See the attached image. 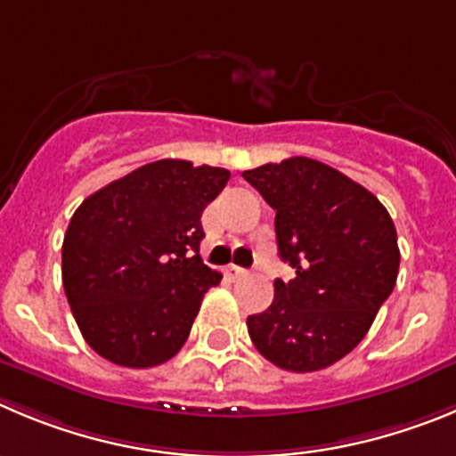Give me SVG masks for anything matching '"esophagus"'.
Instances as JSON below:
<instances>
[{"label": "esophagus", "instance_id": "esophagus-1", "mask_svg": "<svg viewBox=\"0 0 456 456\" xmlns=\"http://www.w3.org/2000/svg\"><path fill=\"white\" fill-rule=\"evenodd\" d=\"M224 273L228 275L231 280H240V278H244V275H246V269H241V266H235V265H228L224 269Z\"/></svg>", "mask_w": 456, "mask_h": 456}]
</instances>
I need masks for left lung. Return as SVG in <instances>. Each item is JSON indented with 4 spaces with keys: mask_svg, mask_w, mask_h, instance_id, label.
Segmentation results:
<instances>
[{
    "mask_svg": "<svg viewBox=\"0 0 456 456\" xmlns=\"http://www.w3.org/2000/svg\"><path fill=\"white\" fill-rule=\"evenodd\" d=\"M241 176L275 210L280 260L273 303L248 316L250 341L278 369L312 373L364 339L395 287L400 250L387 208L366 187L312 158L269 162Z\"/></svg>",
    "mask_w": 456,
    "mask_h": 456,
    "instance_id": "8db88e82",
    "label": "left lung"
}]
</instances>
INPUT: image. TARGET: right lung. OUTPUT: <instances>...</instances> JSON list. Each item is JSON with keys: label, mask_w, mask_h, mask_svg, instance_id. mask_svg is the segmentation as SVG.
Segmentation results:
<instances>
[{"label": "right lung", "mask_w": 456, "mask_h": 456, "mask_svg": "<svg viewBox=\"0 0 456 456\" xmlns=\"http://www.w3.org/2000/svg\"><path fill=\"white\" fill-rule=\"evenodd\" d=\"M231 171L158 160L87 196L62 240V287L83 339L112 364H165L221 273L200 262V215Z\"/></svg>", "instance_id": "obj_1"}]
</instances>
